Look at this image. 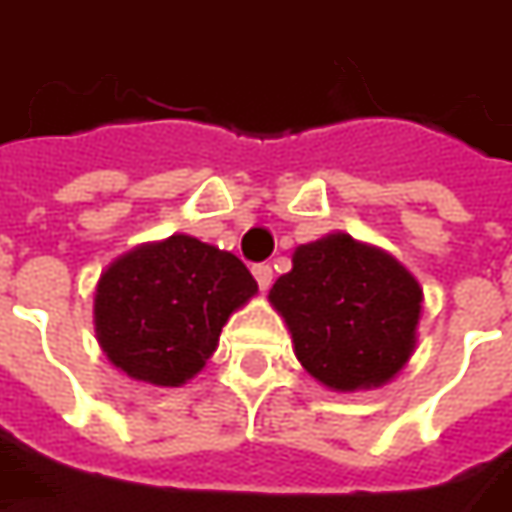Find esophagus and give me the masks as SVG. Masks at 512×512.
Listing matches in <instances>:
<instances>
[{"instance_id": "34e87169", "label": "esophagus", "mask_w": 512, "mask_h": 512, "mask_svg": "<svg viewBox=\"0 0 512 512\" xmlns=\"http://www.w3.org/2000/svg\"><path fill=\"white\" fill-rule=\"evenodd\" d=\"M252 274H255V280H257V285H260V291H268V288H271V280H274V274H271V266L260 263V266L252 268Z\"/></svg>"}]
</instances>
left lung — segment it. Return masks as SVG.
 I'll return each mask as SVG.
<instances>
[{
    "mask_svg": "<svg viewBox=\"0 0 512 512\" xmlns=\"http://www.w3.org/2000/svg\"><path fill=\"white\" fill-rule=\"evenodd\" d=\"M268 302L291 332L293 355L335 393L382 388L418 346L424 288L391 252L349 232L293 249Z\"/></svg>",
    "mask_w": 512,
    "mask_h": 512,
    "instance_id": "1",
    "label": "left lung"
}]
</instances>
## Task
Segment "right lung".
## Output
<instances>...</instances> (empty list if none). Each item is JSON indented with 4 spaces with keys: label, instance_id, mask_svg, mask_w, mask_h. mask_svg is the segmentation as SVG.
Here are the masks:
<instances>
[{
    "label": "right lung",
    "instance_id": "add662e5",
    "mask_svg": "<svg viewBox=\"0 0 512 512\" xmlns=\"http://www.w3.org/2000/svg\"><path fill=\"white\" fill-rule=\"evenodd\" d=\"M257 296L249 268L174 232L119 255L94 288L96 341L130 380L180 388L207 366L232 313Z\"/></svg>",
    "mask_w": 512,
    "mask_h": 512
}]
</instances>
